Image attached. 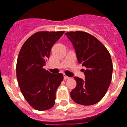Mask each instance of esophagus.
<instances>
[{
  "label": "esophagus",
  "instance_id": "esophagus-1",
  "mask_svg": "<svg viewBox=\"0 0 127 127\" xmlns=\"http://www.w3.org/2000/svg\"><path fill=\"white\" fill-rule=\"evenodd\" d=\"M68 79H69V77H68V76H66V75H64V80H68Z\"/></svg>",
  "mask_w": 127,
  "mask_h": 127
}]
</instances>
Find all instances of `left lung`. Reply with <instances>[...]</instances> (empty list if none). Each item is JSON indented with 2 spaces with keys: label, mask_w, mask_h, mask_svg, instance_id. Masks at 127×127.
Masks as SVG:
<instances>
[{
  "label": "left lung",
  "mask_w": 127,
  "mask_h": 127,
  "mask_svg": "<svg viewBox=\"0 0 127 127\" xmlns=\"http://www.w3.org/2000/svg\"><path fill=\"white\" fill-rule=\"evenodd\" d=\"M65 35L74 47L78 63L86 67L85 80L74 77L77 85L70 93L71 97L79 104H95L106 94L111 82L113 64L109 52L88 33L69 32Z\"/></svg>",
  "instance_id": "obj_1"
}]
</instances>
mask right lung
Masks as SVG:
<instances>
[{"instance_id":"1","label":"right lung","mask_w":127,"mask_h":127,"mask_svg":"<svg viewBox=\"0 0 127 127\" xmlns=\"http://www.w3.org/2000/svg\"><path fill=\"white\" fill-rule=\"evenodd\" d=\"M64 32H38L25 42L16 64V77L24 97L35 109L54 107L56 92L63 75L51 73L43 68L55 42Z\"/></svg>"}]
</instances>
